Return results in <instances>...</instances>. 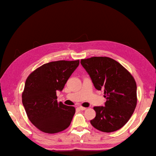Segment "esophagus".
Segmentation results:
<instances>
[{"label":"esophagus","instance_id":"34e87169","mask_svg":"<svg viewBox=\"0 0 156 156\" xmlns=\"http://www.w3.org/2000/svg\"><path fill=\"white\" fill-rule=\"evenodd\" d=\"M78 108L80 109V110H81V111H84V110H86V109H87V108L82 107V106H80V107H78Z\"/></svg>","mask_w":156,"mask_h":156}]
</instances>
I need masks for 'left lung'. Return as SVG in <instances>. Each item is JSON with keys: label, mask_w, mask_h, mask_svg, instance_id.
<instances>
[{"label": "left lung", "mask_w": 156, "mask_h": 156, "mask_svg": "<svg viewBox=\"0 0 156 156\" xmlns=\"http://www.w3.org/2000/svg\"><path fill=\"white\" fill-rule=\"evenodd\" d=\"M94 87L104 90L105 107H94L96 117L91 125L98 130L110 133L127 123L137 105V85L132 75L115 59L92 57L81 59Z\"/></svg>", "instance_id": "obj_1"}]
</instances>
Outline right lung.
<instances>
[{"instance_id": "1", "label": "right lung", "mask_w": 156, "mask_h": 156, "mask_svg": "<svg viewBox=\"0 0 156 156\" xmlns=\"http://www.w3.org/2000/svg\"><path fill=\"white\" fill-rule=\"evenodd\" d=\"M79 64V60L49 62L26 80L22 102L29 119L40 131L55 133L70 125L75 108L58 102L56 92L63 90Z\"/></svg>"}]
</instances>
